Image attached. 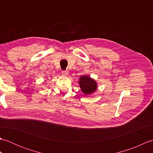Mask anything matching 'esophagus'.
<instances>
[{
	"label": "esophagus",
	"instance_id": "esophagus-1",
	"mask_svg": "<svg viewBox=\"0 0 153 153\" xmlns=\"http://www.w3.org/2000/svg\"><path fill=\"white\" fill-rule=\"evenodd\" d=\"M62 74L64 76H68V74H69V72H68V71L67 70H64L62 71Z\"/></svg>",
	"mask_w": 153,
	"mask_h": 153
}]
</instances>
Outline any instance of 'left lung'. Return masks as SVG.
<instances>
[{"instance_id": "obj_1", "label": "left lung", "mask_w": 153, "mask_h": 153, "mask_svg": "<svg viewBox=\"0 0 153 153\" xmlns=\"http://www.w3.org/2000/svg\"><path fill=\"white\" fill-rule=\"evenodd\" d=\"M79 84L82 91L85 95H91L97 89V83L87 75H83L79 79Z\"/></svg>"}]
</instances>
